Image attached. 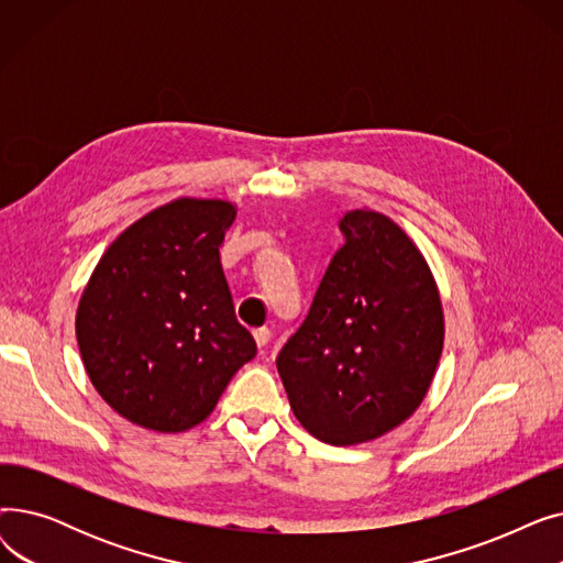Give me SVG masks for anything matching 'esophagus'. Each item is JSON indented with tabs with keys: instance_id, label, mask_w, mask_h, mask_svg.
Here are the masks:
<instances>
[{
	"instance_id": "34e87169",
	"label": "esophagus",
	"mask_w": 563,
	"mask_h": 563,
	"mask_svg": "<svg viewBox=\"0 0 563 563\" xmlns=\"http://www.w3.org/2000/svg\"><path fill=\"white\" fill-rule=\"evenodd\" d=\"M253 338H255V344L262 349V346L269 344V340H272V331L266 329V327H262V329H255V331H253Z\"/></svg>"
}]
</instances>
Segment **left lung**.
<instances>
[{
    "label": "left lung",
    "instance_id": "8db88e82",
    "mask_svg": "<svg viewBox=\"0 0 563 563\" xmlns=\"http://www.w3.org/2000/svg\"><path fill=\"white\" fill-rule=\"evenodd\" d=\"M301 329L278 353L294 416L335 448L376 440L424 401L445 342V312L418 244L369 207L340 221Z\"/></svg>",
    "mask_w": 563,
    "mask_h": 563
}]
</instances>
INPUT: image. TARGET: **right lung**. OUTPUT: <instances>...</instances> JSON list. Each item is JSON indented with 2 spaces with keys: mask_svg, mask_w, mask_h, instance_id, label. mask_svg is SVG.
<instances>
[{
  "mask_svg": "<svg viewBox=\"0 0 563 563\" xmlns=\"http://www.w3.org/2000/svg\"><path fill=\"white\" fill-rule=\"evenodd\" d=\"M236 202L175 198L125 228L88 278L75 314L84 369L125 420L187 431L255 356L234 317L219 246Z\"/></svg>",
  "mask_w": 563,
  "mask_h": 563,
  "instance_id": "1",
  "label": "right lung"
}]
</instances>
